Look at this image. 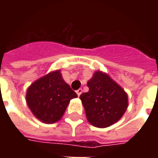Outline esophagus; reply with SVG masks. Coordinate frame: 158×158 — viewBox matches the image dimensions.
<instances>
[{"label":"esophagus","mask_w":158,"mask_h":158,"mask_svg":"<svg viewBox=\"0 0 158 158\" xmlns=\"http://www.w3.org/2000/svg\"><path fill=\"white\" fill-rule=\"evenodd\" d=\"M76 93H77L78 96H79L81 94H82V89H79L77 91H76Z\"/></svg>","instance_id":"34e87169"}]
</instances>
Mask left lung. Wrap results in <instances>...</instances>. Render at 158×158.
Segmentation results:
<instances>
[{
    "label": "left lung",
    "instance_id": "1",
    "mask_svg": "<svg viewBox=\"0 0 158 158\" xmlns=\"http://www.w3.org/2000/svg\"><path fill=\"white\" fill-rule=\"evenodd\" d=\"M89 91L79 98L91 125L106 128L121 118L128 108V95L106 73L97 70L87 82Z\"/></svg>",
    "mask_w": 158,
    "mask_h": 158
}]
</instances>
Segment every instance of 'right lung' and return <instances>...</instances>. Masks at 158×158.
Here are the masks:
<instances>
[{
    "mask_svg": "<svg viewBox=\"0 0 158 158\" xmlns=\"http://www.w3.org/2000/svg\"><path fill=\"white\" fill-rule=\"evenodd\" d=\"M78 97L64 81L60 70L50 72L27 89L26 102L36 118L54 123L62 118L70 101Z\"/></svg>",
    "mask_w": 158,
    "mask_h": 158,
    "instance_id": "obj_1",
    "label": "right lung"
}]
</instances>
